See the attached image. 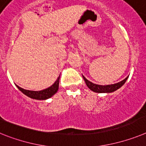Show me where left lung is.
<instances>
[{"instance_id": "8db88e82", "label": "left lung", "mask_w": 146, "mask_h": 146, "mask_svg": "<svg viewBox=\"0 0 146 146\" xmlns=\"http://www.w3.org/2000/svg\"><path fill=\"white\" fill-rule=\"evenodd\" d=\"M83 78L87 86L89 87V89H90L91 90L93 91V92H98V93H110V92H115V91H116L122 87L127 80L128 77L123 81H121V82H118V83L114 84H109V85H99V84L92 83V82L87 80L84 76Z\"/></svg>"}]
</instances>
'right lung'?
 Segmentation results:
<instances>
[{
    "instance_id": "right-lung-1",
    "label": "right lung",
    "mask_w": 146,
    "mask_h": 146,
    "mask_svg": "<svg viewBox=\"0 0 146 146\" xmlns=\"http://www.w3.org/2000/svg\"><path fill=\"white\" fill-rule=\"evenodd\" d=\"M59 76L58 77L57 80L56 81L55 83L49 87L48 88L42 90L40 91H32V90H25L19 86H17V88L20 90L21 92L27 96L28 97L33 98V99L36 100H46L50 98V97L54 96L56 92H57L58 90H59Z\"/></svg>"
}]
</instances>
